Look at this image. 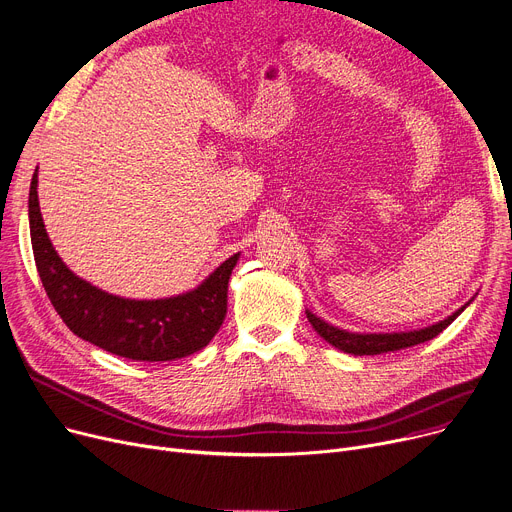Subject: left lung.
I'll list each match as a JSON object with an SVG mask.
<instances>
[{
  "label": "left lung",
  "instance_id": "left-lung-1",
  "mask_svg": "<svg viewBox=\"0 0 512 512\" xmlns=\"http://www.w3.org/2000/svg\"><path fill=\"white\" fill-rule=\"evenodd\" d=\"M471 302H473V297L469 299L465 306H461L457 312L446 316L444 320H440V322H436L432 326H424V328H417V330H407V333H349V330H343L339 326L328 324L326 320L318 318L310 310H306V316H308L310 324L314 326L316 333L326 343L333 345V347H337V349H341L345 353H351V355H380V353L399 351V349L413 347V345H419V343H426V341L434 339Z\"/></svg>",
  "mask_w": 512,
  "mask_h": 512
}]
</instances>
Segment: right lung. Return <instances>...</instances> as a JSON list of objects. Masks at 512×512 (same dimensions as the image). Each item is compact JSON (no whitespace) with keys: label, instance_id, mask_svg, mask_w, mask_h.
Instances as JSON below:
<instances>
[{"label":"right lung","instance_id":"obj_1","mask_svg":"<svg viewBox=\"0 0 512 512\" xmlns=\"http://www.w3.org/2000/svg\"><path fill=\"white\" fill-rule=\"evenodd\" d=\"M30 182L28 221L39 277L55 312L80 339L134 362H173L204 349L227 314V285L239 254L217 266L196 289L161 299H128L76 277L57 256Z\"/></svg>","mask_w":512,"mask_h":512}]
</instances>
